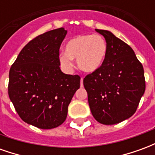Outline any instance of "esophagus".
Listing matches in <instances>:
<instances>
[{"instance_id": "obj_1", "label": "esophagus", "mask_w": 155, "mask_h": 155, "mask_svg": "<svg viewBox=\"0 0 155 155\" xmlns=\"http://www.w3.org/2000/svg\"><path fill=\"white\" fill-rule=\"evenodd\" d=\"M81 87H83V78L81 79Z\"/></svg>"}]
</instances>
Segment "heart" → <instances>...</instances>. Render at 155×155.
<instances>
[{"label": "heart", "mask_w": 155, "mask_h": 155, "mask_svg": "<svg viewBox=\"0 0 155 155\" xmlns=\"http://www.w3.org/2000/svg\"><path fill=\"white\" fill-rule=\"evenodd\" d=\"M107 53V44L100 35H78L68 41L65 53L61 54L60 61L67 70L73 67V59H76L81 71L93 73L104 63Z\"/></svg>", "instance_id": "heart-1"}]
</instances>
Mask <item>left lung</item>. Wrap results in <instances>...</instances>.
Wrapping results in <instances>:
<instances>
[{
	"mask_svg": "<svg viewBox=\"0 0 155 155\" xmlns=\"http://www.w3.org/2000/svg\"><path fill=\"white\" fill-rule=\"evenodd\" d=\"M95 31L105 39L107 53L101 67L87 74L83 83L94 119L115 124L136 111L145 91L143 68L129 45L109 31Z\"/></svg>",
	"mask_w": 155,
	"mask_h": 155,
	"instance_id": "left-lung-1",
	"label": "left lung"
}]
</instances>
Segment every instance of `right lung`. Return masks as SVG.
Returning <instances> with one entry per match:
<instances>
[{"instance_id":"1","label":"right lung","mask_w":155,"mask_h":155,"mask_svg":"<svg viewBox=\"0 0 155 155\" xmlns=\"http://www.w3.org/2000/svg\"><path fill=\"white\" fill-rule=\"evenodd\" d=\"M64 28L36 36L20 52L9 73L8 94L25 123L50 130L64 123L81 77L61 71L60 47Z\"/></svg>"}]
</instances>
